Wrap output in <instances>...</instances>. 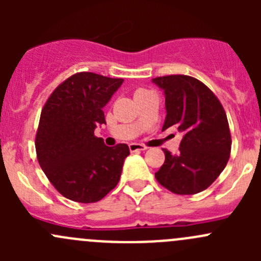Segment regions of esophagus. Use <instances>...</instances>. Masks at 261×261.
<instances>
[{"instance_id": "obj_1", "label": "esophagus", "mask_w": 261, "mask_h": 261, "mask_svg": "<svg viewBox=\"0 0 261 261\" xmlns=\"http://www.w3.org/2000/svg\"><path fill=\"white\" fill-rule=\"evenodd\" d=\"M130 151H144V150H146L147 147L145 145H143V144H138V143H131L130 145Z\"/></svg>"}]
</instances>
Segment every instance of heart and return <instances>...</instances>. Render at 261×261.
I'll return each instance as SVG.
<instances>
[{"label":"heart","mask_w":261,"mask_h":261,"mask_svg":"<svg viewBox=\"0 0 261 261\" xmlns=\"http://www.w3.org/2000/svg\"><path fill=\"white\" fill-rule=\"evenodd\" d=\"M138 92H141V91H138Z\"/></svg>","instance_id":"1"}]
</instances>
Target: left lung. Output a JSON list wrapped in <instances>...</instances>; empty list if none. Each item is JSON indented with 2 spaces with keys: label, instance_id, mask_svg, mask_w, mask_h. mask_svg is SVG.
<instances>
[{
  "label": "left lung",
  "instance_id": "8db88e82",
  "mask_svg": "<svg viewBox=\"0 0 261 261\" xmlns=\"http://www.w3.org/2000/svg\"><path fill=\"white\" fill-rule=\"evenodd\" d=\"M152 83L165 96L163 131L174 126L183 136L178 154L164 150L165 162L155 178L173 193H199L217 179L230 158L225 110L211 89L193 77L167 75Z\"/></svg>",
  "mask_w": 261,
  "mask_h": 261
}]
</instances>
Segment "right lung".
I'll list each match as a JSON object with an SVG mask.
<instances>
[{
  "mask_svg": "<svg viewBox=\"0 0 261 261\" xmlns=\"http://www.w3.org/2000/svg\"><path fill=\"white\" fill-rule=\"evenodd\" d=\"M122 83L121 78L77 73L53 92L41 111L35 140L39 164L70 201H99L120 180L128 146H106L94 128L106 123L103 107Z\"/></svg>",
  "mask_w": 261,
  "mask_h": 261,
  "instance_id": "add662e5",
  "label": "right lung"
}]
</instances>
